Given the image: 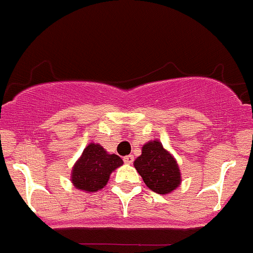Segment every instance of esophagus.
Wrapping results in <instances>:
<instances>
[{"label": "esophagus", "mask_w": 253, "mask_h": 253, "mask_svg": "<svg viewBox=\"0 0 253 253\" xmlns=\"http://www.w3.org/2000/svg\"><path fill=\"white\" fill-rule=\"evenodd\" d=\"M133 155H127V157L124 158V162L125 164H132V163H133Z\"/></svg>", "instance_id": "obj_1"}]
</instances>
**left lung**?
Listing matches in <instances>:
<instances>
[{
  "mask_svg": "<svg viewBox=\"0 0 253 253\" xmlns=\"http://www.w3.org/2000/svg\"><path fill=\"white\" fill-rule=\"evenodd\" d=\"M133 165L153 192L163 196L169 195L181 185L177 162L158 139L143 145L142 154L134 160Z\"/></svg>",
  "mask_w": 253,
  "mask_h": 253,
  "instance_id": "obj_1",
  "label": "left lung"
}]
</instances>
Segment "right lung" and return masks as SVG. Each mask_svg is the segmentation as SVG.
<instances>
[{
  "label": "right lung",
  "instance_id": "right-lung-1",
  "mask_svg": "<svg viewBox=\"0 0 253 253\" xmlns=\"http://www.w3.org/2000/svg\"><path fill=\"white\" fill-rule=\"evenodd\" d=\"M124 164L121 158L110 154L98 143H89L71 171V181L77 190L96 192L106 186L112 171Z\"/></svg>",
  "mask_w": 253,
  "mask_h": 253
}]
</instances>
